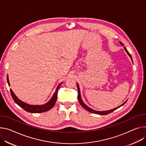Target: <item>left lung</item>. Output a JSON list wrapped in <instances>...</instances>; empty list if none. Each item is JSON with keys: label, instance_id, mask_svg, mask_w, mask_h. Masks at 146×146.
Wrapping results in <instances>:
<instances>
[{"label": "left lung", "instance_id": "obj_1", "mask_svg": "<svg viewBox=\"0 0 146 146\" xmlns=\"http://www.w3.org/2000/svg\"><path fill=\"white\" fill-rule=\"evenodd\" d=\"M120 42V44L122 45H123V43L122 42ZM123 48H124V49L125 50V51H126V52L127 53V55L130 56V58H131V61H132V62H133V60H132V58H131V55H130V54H129V52H128V50H127V49L126 48V47H123ZM77 90H78V101H79V102H80V104H81V105L82 106V107L85 109V110H86L87 111H89V112H91V113H96V114H98V115H107V114H109V113H111L112 112H113V111H115V110H116V109H117V108H119V107H121V106H122V105H123L126 102V101H127V100H126L124 103H123L122 105H121L120 106H119V107H116V108H114V109H112V110H108V111H96V110H92V109H91V108H90V107H88L87 105H86L85 104H84V102L83 101V100H82V97H81V92H80V88H79V86H78V83H77Z\"/></svg>", "mask_w": 146, "mask_h": 146}]
</instances>
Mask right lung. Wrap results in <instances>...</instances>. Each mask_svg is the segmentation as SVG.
Here are the masks:
<instances>
[{"instance_id":"1","label":"right lung","mask_w":146,"mask_h":146,"mask_svg":"<svg viewBox=\"0 0 146 146\" xmlns=\"http://www.w3.org/2000/svg\"><path fill=\"white\" fill-rule=\"evenodd\" d=\"M7 83H8L9 86H10V83H9L8 75L7 76ZM62 84V83H60L58 86V87L55 90V92H54V94H53L50 100L46 104H45L44 105H29L28 104H26L24 102L21 101L20 99H19L18 97L15 95L14 92L12 91L11 89H10V92H11V97H12L13 100L15 101V102L19 106H20L21 108H22L25 111H26L28 112H30V113H42V112H46L47 111L50 110L55 105V104L57 100L58 90H59L60 86Z\"/></svg>"}]
</instances>
